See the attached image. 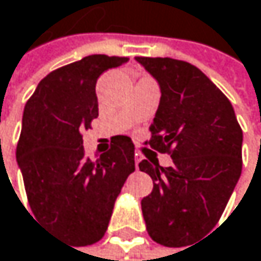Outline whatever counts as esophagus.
Masks as SVG:
<instances>
[{"mask_svg":"<svg viewBox=\"0 0 261 261\" xmlns=\"http://www.w3.org/2000/svg\"><path fill=\"white\" fill-rule=\"evenodd\" d=\"M140 161H141V158L138 156V153H135V167L138 169V164H140Z\"/></svg>","mask_w":261,"mask_h":261,"instance_id":"esophagus-1","label":"esophagus"}]
</instances>
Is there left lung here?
<instances>
[{"mask_svg":"<svg viewBox=\"0 0 261 261\" xmlns=\"http://www.w3.org/2000/svg\"><path fill=\"white\" fill-rule=\"evenodd\" d=\"M135 59L161 88L146 144L173 160L161 167L149 150L155 156L138 164L153 181L141 200L146 228L160 245L189 246L216 226L240 178L242 127L231 101L199 68L170 58Z\"/></svg>","mask_w":261,"mask_h":261,"instance_id":"1","label":"left lung"}]
</instances>
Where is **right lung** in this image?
<instances>
[{
    "instance_id": "right-lung-1",
    "label": "right lung",
    "mask_w": 261,
    "mask_h": 261,
    "mask_svg": "<svg viewBox=\"0 0 261 261\" xmlns=\"http://www.w3.org/2000/svg\"><path fill=\"white\" fill-rule=\"evenodd\" d=\"M127 61L92 55L61 66L39 82L24 108L16 161L29 205L39 223L74 246L105 236L115 199L135 170L129 137H114L111 149L97 160L86 156L82 138L98 117L97 79Z\"/></svg>"
}]
</instances>
